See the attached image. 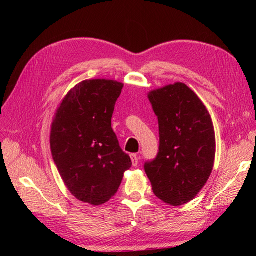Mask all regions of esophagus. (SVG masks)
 Masks as SVG:
<instances>
[{"instance_id": "obj_1", "label": "esophagus", "mask_w": 256, "mask_h": 256, "mask_svg": "<svg viewBox=\"0 0 256 256\" xmlns=\"http://www.w3.org/2000/svg\"><path fill=\"white\" fill-rule=\"evenodd\" d=\"M131 160H132L133 166L136 167V166L138 165V162H140V156L136 155V154H132V155H131Z\"/></svg>"}]
</instances>
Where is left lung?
<instances>
[{
    "mask_svg": "<svg viewBox=\"0 0 256 256\" xmlns=\"http://www.w3.org/2000/svg\"><path fill=\"white\" fill-rule=\"evenodd\" d=\"M148 100L158 118L160 148L144 170L157 198L180 206L194 199L210 177L214 124L204 103L184 84L152 91Z\"/></svg>",
    "mask_w": 256,
    "mask_h": 256,
    "instance_id": "left-lung-1",
    "label": "left lung"
}]
</instances>
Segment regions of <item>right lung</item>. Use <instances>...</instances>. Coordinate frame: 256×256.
<instances>
[{
	"mask_svg": "<svg viewBox=\"0 0 256 256\" xmlns=\"http://www.w3.org/2000/svg\"><path fill=\"white\" fill-rule=\"evenodd\" d=\"M123 84L86 80L70 90L52 122V160L69 192L94 206L110 200L132 166L111 126Z\"/></svg>",
	"mask_w": 256,
	"mask_h": 256,
	"instance_id": "1",
	"label": "right lung"
}]
</instances>
